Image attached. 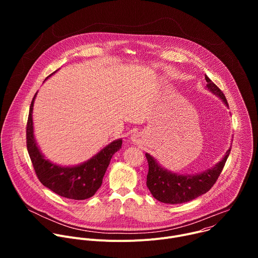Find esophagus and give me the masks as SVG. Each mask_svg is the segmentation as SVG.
Listing matches in <instances>:
<instances>
[{
  "mask_svg": "<svg viewBox=\"0 0 258 258\" xmlns=\"http://www.w3.org/2000/svg\"><path fill=\"white\" fill-rule=\"evenodd\" d=\"M131 139H132V141H133L135 144H140V143H142V141H143V136H142V134H140V133H135V134L131 137Z\"/></svg>",
  "mask_w": 258,
  "mask_h": 258,
  "instance_id": "esophagus-1",
  "label": "esophagus"
}]
</instances>
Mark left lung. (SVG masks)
<instances>
[{
    "mask_svg": "<svg viewBox=\"0 0 258 258\" xmlns=\"http://www.w3.org/2000/svg\"><path fill=\"white\" fill-rule=\"evenodd\" d=\"M207 89L217 95L223 102L229 106L224 93L205 76ZM231 148L226 152L224 158L212 168H209L199 174H178L161 167L156 160L148 153L146 158L148 160L149 170L147 174V187L152 196L162 203L178 204L191 201L206 192H208L222 173L226 161L230 155Z\"/></svg>",
    "mask_w": 258,
    "mask_h": 258,
    "instance_id": "8db88e82",
    "label": "left lung"
}]
</instances>
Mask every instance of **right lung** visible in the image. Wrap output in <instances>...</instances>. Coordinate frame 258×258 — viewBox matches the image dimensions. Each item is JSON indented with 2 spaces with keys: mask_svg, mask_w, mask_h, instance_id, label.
I'll list each match as a JSON object with an SVG mask.
<instances>
[{
  "mask_svg": "<svg viewBox=\"0 0 258 258\" xmlns=\"http://www.w3.org/2000/svg\"><path fill=\"white\" fill-rule=\"evenodd\" d=\"M35 96L36 93L29 107L26 124V146L36 176L45 187L61 197L85 200L94 196L102 185L103 176L110 160L121 148L122 140L118 139L110 143L90 160L77 166H60L50 162L41 153L33 136L32 107Z\"/></svg>",
  "mask_w": 258,
  "mask_h": 258,
  "instance_id": "add662e5",
  "label": "right lung"
}]
</instances>
